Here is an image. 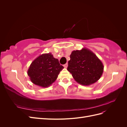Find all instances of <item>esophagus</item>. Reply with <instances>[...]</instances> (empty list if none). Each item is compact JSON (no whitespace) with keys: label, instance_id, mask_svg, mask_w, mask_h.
<instances>
[{"label":"esophagus","instance_id":"obj_1","mask_svg":"<svg viewBox=\"0 0 127 127\" xmlns=\"http://www.w3.org/2000/svg\"><path fill=\"white\" fill-rule=\"evenodd\" d=\"M64 67L65 68H67V67H68V64H64Z\"/></svg>","mask_w":127,"mask_h":127}]
</instances>
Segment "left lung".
Listing matches in <instances>:
<instances>
[{
    "instance_id": "8db88e82",
    "label": "left lung",
    "mask_w": 127,
    "mask_h": 127,
    "mask_svg": "<svg viewBox=\"0 0 127 127\" xmlns=\"http://www.w3.org/2000/svg\"><path fill=\"white\" fill-rule=\"evenodd\" d=\"M67 70L75 81L84 86H89L101 78L104 66L94 52L83 48L72 51Z\"/></svg>"
}]
</instances>
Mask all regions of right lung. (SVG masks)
<instances>
[{
  "label": "right lung",
  "instance_id": "right-lung-1",
  "mask_svg": "<svg viewBox=\"0 0 127 127\" xmlns=\"http://www.w3.org/2000/svg\"><path fill=\"white\" fill-rule=\"evenodd\" d=\"M64 68L51 53H43L33 61L28 70V75L35 85L48 87L56 81Z\"/></svg>",
  "mask_w": 127,
  "mask_h": 127
}]
</instances>
